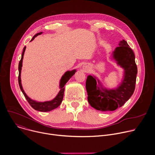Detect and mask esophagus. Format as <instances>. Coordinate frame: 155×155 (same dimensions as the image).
Masks as SVG:
<instances>
[{
  "label": "esophagus",
  "instance_id": "obj_1",
  "mask_svg": "<svg viewBox=\"0 0 155 155\" xmlns=\"http://www.w3.org/2000/svg\"><path fill=\"white\" fill-rule=\"evenodd\" d=\"M82 69H83V70L84 72H89V71L90 70V66H89L88 64H87V63L84 64L83 66V67H82Z\"/></svg>",
  "mask_w": 155,
  "mask_h": 155
}]
</instances>
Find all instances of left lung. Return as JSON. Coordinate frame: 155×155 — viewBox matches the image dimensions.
I'll return each instance as SVG.
<instances>
[{
  "mask_svg": "<svg viewBox=\"0 0 155 155\" xmlns=\"http://www.w3.org/2000/svg\"><path fill=\"white\" fill-rule=\"evenodd\" d=\"M118 66L124 69L122 78L116 87H105L95 76L88 75L86 81L87 100L94 108L101 111H114L123 106L133 94L137 68L133 51L126 41L119 42L111 56Z\"/></svg>",
  "mask_w": 155,
  "mask_h": 155,
  "instance_id": "8db88e82",
  "label": "left lung"
}]
</instances>
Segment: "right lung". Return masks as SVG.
Returning <instances> with one entry per match:
<instances>
[{"instance_id":"1","label":"right lung","mask_w":155,"mask_h":155,"mask_svg":"<svg viewBox=\"0 0 155 155\" xmlns=\"http://www.w3.org/2000/svg\"><path fill=\"white\" fill-rule=\"evenodd\" d=\"M42 33V32H39V33H36L33 37V38L31 39L30 41H32L36 36L41 35ZM25 49H26V47L25 46L23 49V51H22V56H21V59L19 63V67H18V70H19L18 82H19V85L20 89H21L22 92L23 93L24 95L25 96L26 100L28 101L30 106L34 110H35L36 111H41V112L50 111L51 110H53L58 108L61 104V102L63 99V96H64V86L66 84V83L69 80V79L75 74V73L77 72V70L75 69L72 71H68L64 74V75L61 77V78L60 80V84H59L60 91H59L58 93L57 94V95L53 99H51V100L45 101H38L33 100L26 94V93L25 92V91L23 89V87H22V83H21V70H22V61H23Z\"/></svg>"}]
</instances>
